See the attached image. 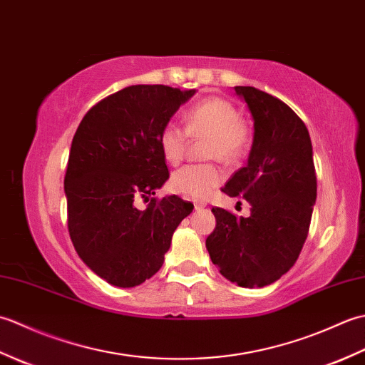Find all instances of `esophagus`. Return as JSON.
<instances>
[{
	"mask_svg": "<svg viewBox=\"0 0 365 365\" xmlns=\"http://www.w3.org/2000/svg\"><path fill=\"white\" fill-rule=\"evenodd\" d=\"M195 208L196 210H202V208H205V202H202V200H196Z\"/></svg>",
	"mask_w": 365,
	"mask_h": 365,
	"instance_id": "34e87169",
	"label": "esophagus"
}]
</instances>
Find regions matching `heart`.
Returning a JSON list of instances; mask_svg holds the SVG:
<instances>
[{
  "instance_id": "heart-1",
  "label": "heart",
  "mask_w": 365,
  "mask_h": 365,
  "mask_svg": "<svg viewBox=\"0 0 365 365\" xmlns=\"http://www.w3.org/2000/svg\"><path fill=\"white\" fill-rule=\"evenodd\" d=\"M188 135L207 136L208 158H216L224 163H234L245 153L250 143V128L240 119V113L229 100L210 97L190 108L187 113V130L168 122L161 128L158 144L163 158L170 165H177L183 158L187 149ZM222 180L221 169L207 165H187L170 177V188L182 196L191 199H202L218 187Z\"/></svg>"
}]
</instances>
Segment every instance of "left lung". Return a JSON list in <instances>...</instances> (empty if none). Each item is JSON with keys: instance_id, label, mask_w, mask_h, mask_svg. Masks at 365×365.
<instances>
[{"instance_id": "left-lung-1", "label": "left lung", "mask_w": 365, "mask_h": 365, "mask_svg": "<svg viewBox=\"0 0 365 365\" xmlns=\"http://www.w3.org/2000/svg\"><path fill=\"white\" fill-rule=\"evenodd\" d=\"M250 108L254 139L247 165L222 192L251 205L247 218L213 207L207 251L220 273L240 287H265L289 271L302 250L317 199L309 131L289 105L252 86H235Z\"/></svg>"}]
</instances>
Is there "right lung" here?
I'll return each mask as SVG.
<instances>
[{"label": "right lung", "mask_w": 365, "mask_h": 365, "mask_svg": "<svg viewBox=\"0 0 365 365\" xmlns=\"http://www.w3.org/2000/svg\"><path fill=\"white\" fill-rule=\"evenodd\" d=\"M165 84H136L108 96L84 115L68 155L67 224L80 259L111 285L128 289L161 268L174 230L192 212L177 196L152 197L169 178L158 136L195 96Z\"/></svg>", "instance_id": "1"}]
</instances>
